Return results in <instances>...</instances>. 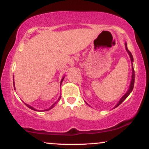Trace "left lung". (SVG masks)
I'll return each mask as SVG.
<instances>
[{
  "label": "left lung",
  "mask_w": 149,
  "mask_h": 149,
  "mask_svg": "<svg viewBox=\"0 0 149 149\" xmlns=\"http://www.w3.org/2000/svg\"><path fill=\"white\" fill-rule=\"evenodd\" d=\"M125 48H126V50H127V52H128V54H129L130 55V59H131V62H132V80H131V83H130V88H129V90H127V92H126L125 94V95L123 97H122V98L120 100V101L118 102L117 105L116 106V108L117 107H118V106L122 102H123L125 100L127 97L129 96L130 94L131 93V92L133 90V88H134V67H133V64L132 62L134 61V59H133V57H132V53L130 52L129 49H127V43L125 42Z\"/></svg>",
  "instance_id": "8db88e82"
}]
</instances>
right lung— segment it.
Masks as SVG:
<instances>
[{
  "instance_id": "obj_1",
  "label": "right lung",
  "mask_w": 149,
  "mask_h": 149,
  "mask_svg": "<svg viewBox=\"0 0 149 149\" xmlns=\"http://www.w3.org/2000/svg\"><path fill=\"white\" fill-rule=\"evenodd\" d=\"M64 77H63V78H62V79H61V83H62L63 80H64ZM14 85H15V84H14ZM14 88H15V86H14ZM60 98H61V97H59V99H58V100L57 101V102H55V103H54V104H53V105L52 106V107H51L50 108H49V109H46V110H45V111H48V110H49V109H52V108H53V107H54V105H55V104H57L58 102H59V100H60ZM25 105H26V107H28L29 108V109H32V110H35V109H34V108H33V107H31V106H29V105H28V104H25Z\"/></svg>"
}]
</instances>
